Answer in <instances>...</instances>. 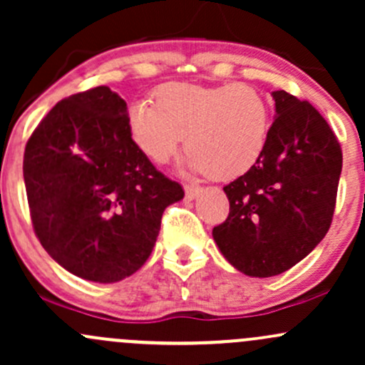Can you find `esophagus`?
Wrapping results in <instances>:
<instances>
[{
	"label": "esophagus",
	"mask_w": 365,
	"mask_h": 365,
	"mask_svg": "<svg viewBox=\"0 0 365 365\" xmlns=\"http://www.w3.org/2000/svg\"><path fill=\"white\" fill-rule=\"evenodd\" d=\"M184 193H186L187 200H193V198H197L200 193H202V187H200V186H190V184H187V186H184Z\"/></svg>",
	"instance_id": "obj_1"
}]
</instances>
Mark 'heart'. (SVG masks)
<instances>
[{"mask_svg": "<svg viewBox=\"0 0 365 365\" xmlns=\"http://www.w3.org/2000/svg\"><path fill=\"white\" fill-rule=\"evenodd\" d=\"M128 128L139 150L155 163H167L182 144L187 167L214 179L244 174L259 160L268 140L269 106L245 83L221 87L167 85L155 104L137 101Z\"/></svg>", "mask_w": 365, "mask_h": 365, "instance_id": "obj_1", "label": "heart"}]
</instances>
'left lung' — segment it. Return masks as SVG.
<instances>
[{
	"label": "left lung",
	"mask_w": 365,
	"mask_h": 365,
	"mask_svg": "<svg viewBox=\"0 0 365 365\" xmlns=\"http://www.w3.org/2000/svg\"><path fill=\"white\" fill-rule=\"evenodd\" d=\"M275 120L256 163L225 186L230 214L212 237L233 268L249 277L287 272L331 226L343 167L324 116L285 90L272 92Z\"/></svg>",
	"instance_id": "obj_1"
}]
</instances>
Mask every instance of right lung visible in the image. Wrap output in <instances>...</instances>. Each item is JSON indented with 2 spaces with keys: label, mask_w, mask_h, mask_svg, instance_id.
<instances>
[{
  "label": "right lung",
  "mask_w": 365,
  "mask_h": 365,
  "mask_svg": "<svg viewBox=\"0 0 365 365\" xmlns=\"http://www.w3.org/2000/svg\"><path fill=\"white\" fill-rule=\"evenodd\" d=\"M24 182L43 249L99 284L148 261L163 210L184 197L134 143L127 103L109 87L53 106L26 144Z\"/></svg>",
  "instance_id": "add662e5"
}]
</instances>
